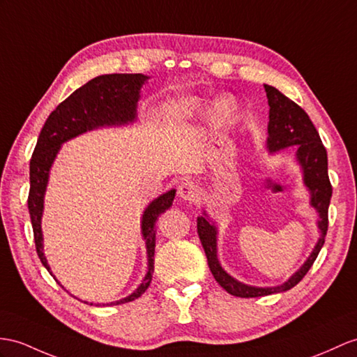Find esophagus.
<instances>
[{
  "label": "esophagus",
  "mask_w": 357,
  "mask_h": 357,
  "mask_svg": "<svg viewBox=\"0 0 357 357\" xmlns=\"http://www.w3.org/2000/svg\"><path fill=\"white\" fill-rule=\"evenodd\" d=\"M198 195H199V189L194 183V181H190V180L181 181L178 186V197L181 199H185V202H195Z\"/></svg>",
  "instance_id": "34e87169"
}]
</instances>
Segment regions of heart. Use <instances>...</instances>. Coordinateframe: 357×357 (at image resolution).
<instances>
[{"instance_id": "b5f03b06", "label": "heart", "mask_w": 357, "mask_h": 357, "mask_svg": "<svg viewBox=\"0 0 357 357\" xmlns=\"http://www.w3.org/2000/svg\"><path fill=\"white\" fill-rule=\"evenodd\" d=\"M215 109L218 110V112H221V113H229L231 109H233V102H231V100L230 98H227V97H222V98H218L215 101Z\"/></svg>"}]
</instances>
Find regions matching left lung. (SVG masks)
I'll return each mask as SVG.
<instances>
[{
  "mask_svg": "<svg viewBox=\"0 0 357 357\" xmlns=\"http://www.w3.org/2000/svg\"><path fill=\"white\" fill-rule=\"evenodd\" d=\"M264 86L269 106L266 149L271 153L288 149V146L297 149L295 155H297V162L303 171L304 185L310 192V206L315 208L319 216L318 229L321 230V238L306 262L301 265L297 273L289 277V280H286L280 286H273V288H257V286L241 283L224 271L218 256H216V234H218V230H216L215 224L207 218L206 212L203 216H198L197 231L215 280L229 294L241 298H255L284 292L301 282L324 245L328 227V204L330 198H332V185H330L327 172V151L309 115L297 102L289 100L279 89L269 84Z\"/></svg>",
  "mask_w": 357,
  "mask_h": 357,
  "instance_id": "1",
  "label": "left lung"
}]
</instances>
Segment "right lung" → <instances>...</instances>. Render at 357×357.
<instances>
[{"mask_svg": "<svg viewBox=\"0 0 357 357\" xmlns=\"http://www.w3.org/2000/svg\"><path fill=\"white\" fill-rule=\"evenodd\" d=\"M146 80H149V77L144 74H107L95 77L69 95L65 101L60 102L43 124L36 149H34L30 160L29 212L38 256L42 265L50 273V265L45 255H43L40 221L50 169L60 150V145L93 128L133 123L136 119L137 101L141 98V88ZM174 197H176V189H171L167 194L155 198L145 208L141 229L146 245V256H149V271L133 294H130L123 300L112 301L107 306L133 301L149 289L154 273V225L159 215L172 206Z\"/></svg>", "mask_w": 357, "mask_h": 357, "instance_id": "right-lung-1", "label": "right lung"}]
</instances>
